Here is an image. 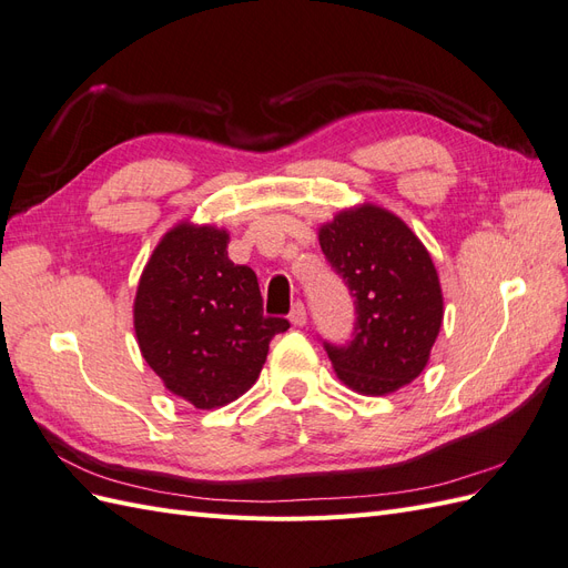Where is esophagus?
<instances>
[{"label":"esophagus","mask_w":568,"mask_h":568,"mask_svg":"<svg viewBox=\"0 0 568 568\" xmlns=\"http://www.w3.org/2000/svg\"><path fill=\"white\" fill-rule=\"evenodd\" d=\"M288 320H291V324H296V326H303V324L307 322V313H305V305H303V303H294V307H291V313H288Z\"/></svg>","instance_id":"obj_1"}]
</instances>
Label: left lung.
Instances as JSON below:
<instances>
[{
    "label": "left lung",
    "mask_w": 568,
    "mask_h": 568,
    "mask_svg": "<svg viewBox=\"0 0 568 568\" xmlns=\"http://www.w3.org/2000/svg\"><path fill=\"white\" fill-rule=\"evenodd\" d=\"M326 263L355 305L351 338L322 341L343 384L384 395L417 379L443 322L438 274L400 217L363 205L320 230Z\"/></svg>",
    "instance_id": "8db88e82"
}]
</instances>
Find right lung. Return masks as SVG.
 Segmentation results:
<instances>
[{"mask_svg":"<svg viewBox=\"0 0 568 568\" xmlns=\"http://www.w3.org/2000/svg\"><path fill=\"white\" fill-rule=\"evenodd\" d=\"M225 230H170L144 267L134 298V332L165 388L199 409L246 393L270 341L288 320L265 317L255 272L227 257Z\"/></svg>","mask_w":568,"mask_h":568,"instance_id":"obj_1","label":"right lung"}]
</instances>
